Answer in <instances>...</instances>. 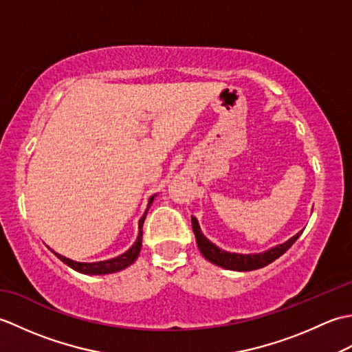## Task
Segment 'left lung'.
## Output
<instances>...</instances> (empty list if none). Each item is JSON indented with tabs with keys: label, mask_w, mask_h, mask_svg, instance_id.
<instances>
[{
	"label": "left lung",
	"mask_w": 352,
	"mask_h": 352,
	"mask_svg": "<svg viewBox=\"0 0 352 352\" xmlns=\"http://www.w3.org/2000/svg\"><path fill=\"white\" fill-rule=\"evenodd\" d=\"M192 228L193 233H195V239H197V245L201 251V254L212 263L222 266L226 269H230V271H254V269H260L269 263H272L274 260H276L278 257H281L284 252H286L292 245L296 242V239L300 237L298 233L294 237H290L287 242H284L275 248L269 250L266 252H260V254H248V256H243V254H234V252H227L218 246L213 245L208 239L201 233V228L198 226L197 218L192 216Z\"/></svg>",
	"instance_id": "1"
}]
</instances>
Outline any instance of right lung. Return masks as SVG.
Segmentation results:
<instances>
[{
  "instance_id": "obj_1",
  "label": "right lung",
  "mask_w": 352,
  "mask_h": 352,
  "mask_svg": "<svg viewBox=\"0 0 352 352\" xmlns=\"http://www.w3.org/2000/svg\"><path fill=\"white\" fill-rule=\"evenodd\" d=\"M153 199H154V197H151V199H149L148 208H149V206L153 204ZM148 208H146V212H148ZM146 212L139 221L138 241L134 242V245L131 246L129 251L121 254V256H118L115 258H110V260H104V261H96V263H80V261H74L71 258L62 257V256H58V254H56V256L60 258L65 265H68L69 267L74 269V271L81 272V274L101 275V274H111V272L121 271V269H125L126 266H130L131 263H134V260L139 257V252H140V248H142V227H144Z\"/></svg>"
}]
</instances>
